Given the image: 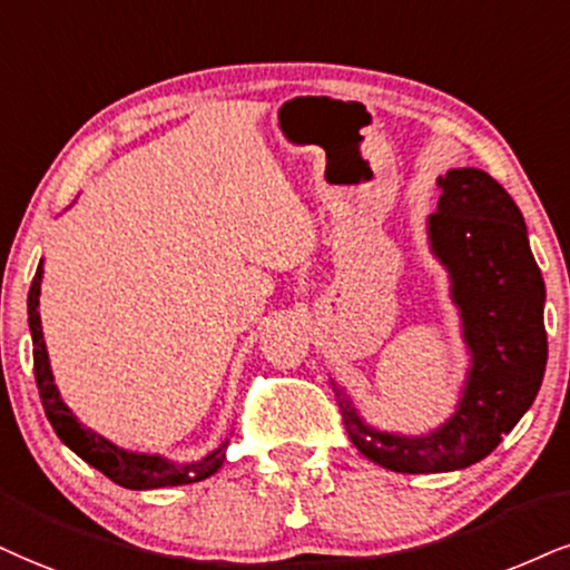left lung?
<instances>
[{
  "mask_svg": "<svg viewBox=\"0 0 570 570\" xmlns=\"http://www.w3.org/2000/svg\"><path fill=\"white\" fill-rule=\"evenodd\" d=\"M439 187L428 237L452 279L473 356L460 404L428 435L383 433L364 425L333 381L348 439L367 460L396 473H446L481 462L533 404L547 367L544 279L521 208L481 168H452Z\"/></svg>",
  "mask_w": 570,
  "mask_h": 570,
  "instance_id": "left-lung-1",
  "label": "left lung"
}]
</instances>
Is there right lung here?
Instances as JSON below:
<instances>
[{
  "label": "right lung",
  "mask_w": 570,
  "mask_h": 570,
  "mask_svg": "<svg viewBox=\"0 0 570 570\" xmlns=\"http://www.w3.org/2000/svg\"><path fill=\"white\" fill-rule=\"evenodd\" d=\"M41 274H45V262H39L37 274H33L31 291H28V327H31L33 338V375H37V389L41 406H45L47 420L52 423L58 439L68 449H73L83 462L91 468L100 470L110 481L124 489H164V487H181V483H195L214 475L222 468L224 456H227L229 439L224 441L219 449L203 456L198 462L189 465H174V462L164 460L158 454H137L126 452L102 439L91 428H83L79 420L70 414L66 402L60 399L58 385H55L52 370H49V356L45 346V333H41V317H39V293H41Z\"/></svg>",
  "instance_id": "add662e5"
}]
</instances>
